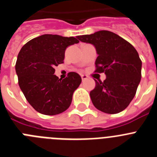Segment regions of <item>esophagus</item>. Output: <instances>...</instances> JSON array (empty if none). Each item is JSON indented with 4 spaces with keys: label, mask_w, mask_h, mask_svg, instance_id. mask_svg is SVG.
Here are the masks:
<instances>
[{
    "label": "esophagus",
    "mask_w": 157,
    "mask_h": 157,
    "mask_svg": "<svg viewBox=\"0 0 157 157\" xmlns=\"http://www.w3.org/2000/svg\"><path fill=\"white\" fill-rule=\"evenodd\" d=\"M81 77H82V81H83V80L86 79L87 78H88V76L86 75H82Z\"/></svg>",
    "instance_id": "esophagus-1"
}]
</instances>
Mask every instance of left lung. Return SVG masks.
I'll use <instances>...</instances> for the list:
<instances>
[{
	"label": "left lung",
	"instance_id": "1",
	"mask_svg": "<svg viewBox=\"0 0 157 157\" xmlns=\"http://www.w3.org/2000/svg\"><path fill=\"white\" fill-rule=\"evenodd\" d=\"M78 38L95 46L98 55L95 72L106 75L104 82L95 80V88L90 93L95 108L108 114L123 111L134 98L141 81V60L137 50L123 37L109 30Z\"/></svg>",
	"mask_w": 157,
	"mask_h": 157
}]
</instances>
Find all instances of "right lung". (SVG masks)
<instances>
[{
	"label": "right lung",
	"instance_id": "1",
	"mask_svg": "<svg viewBox=\"0 0 157 157\" xmlns=\"http://www.w3.org/2000/svg\"><path fill=\"white\" fill-rule=\"evenodd\" d=\"M78 42L74 37L43 34L29 41L20 49L16 63L18 82L37 112L54 116L71 105L81 77L76 72H69L64 79L59 78L54 75V67L63 63L67 47Z\"/></svg>",
	"mask_w": 157,
	"mask_h": 157
}]
</instances>
